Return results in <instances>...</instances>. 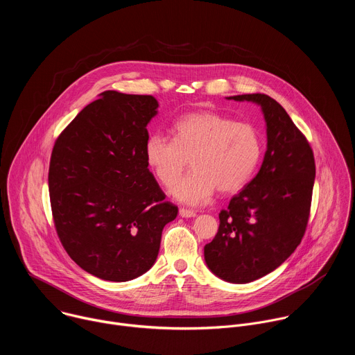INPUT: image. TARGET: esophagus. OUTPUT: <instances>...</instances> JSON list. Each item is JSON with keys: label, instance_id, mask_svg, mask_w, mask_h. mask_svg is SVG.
<instances>
[{"label": "esophagus", "instance_id": "obj_1", "mask_svg": "<svg viewBox=\"0 0 355 355\" xmlns=\"http://www.w3.org/2000/svg\"><path fill=\"white\" fill-rule=\"evenodd\" d=\"M180 216L188 219V218L196 216V212H195V211H191V209H184V208H181V209H180Z\"/></svg>", "mask_w": 355, "mask_h": 355}]
</instances>
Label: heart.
I'll return each instance as SVG.
<instances>
[{"label":"heart","mask_w":355,"mask_h":355,"mask_svg":"<svg viewBox=\"0 0 355 355\" xmlns=\"http://www.w3.org/2000/svg\"><path fill=\"white\" fill-rule=\"evenodd\" d=\"M261 137L256 128L216 112L184 115L174 125V139L151 133L144 144L147 166L157 180L170 185L171 195L187 205H202L216 189L232 193L243 188L261 157Z\"/></svg>","instance_id":"b5f03b06"}]
</instances>
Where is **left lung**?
Returning a JSON list of instances; mask_svg holds the SVG:
<instances>
[{
	"label": "left lung",
	"mask_w": 355,
	"mask_h": 355,
	"mask_svg": "<svg viewBox=\"0 0 355 355\" xmlns=\"http://www.w3.org/2000/svg\"><path fill=\"white\" fill-rule=\"evenodd\" d=\"M226 99L261 108L267 150L257 175L219 214V230L204 256L220 279L247 284L277 270L299 245L309 219L316 167L306 137L275 99L266 94Z\"/></svg>",
	"instance_id": "1"
}]
</instances>
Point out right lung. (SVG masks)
Listing matches in <instances>:
<instances>
[{
	"label": "right lung",
	"instance_id": "right-lung-1",
	"mask_svg": "<svg viewBox=\"0 0 355 355\" xmlns=\"http://www.w3.org/2000/svg\"><path fill=\"white\" fill-rule=\"evenodd\" d=\"M151 95L104 91L55 143L49 192L55 226L69 256L88 274L125 282L157 260L162 232L178 208L148 171Z\"/></svg>",
	"mask_w": 355,
	"mask_h": 355
}]
</instances>
